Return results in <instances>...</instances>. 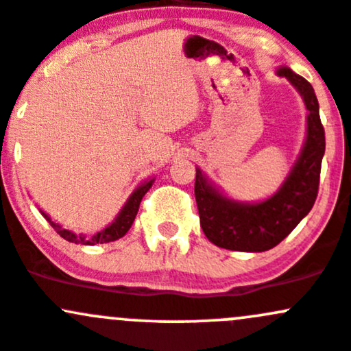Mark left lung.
Here are the masks:
<instances>
[{"label":"left lung","mask_w":351,"mask_h":351,"mask_svg":"<svg viewBox=\"0 0 351 351\" xmlns=\"http://www.w3.org/2000/svg\"><path fill=\"white\" fill-rule=\"evenodd\" d=\"M300 92L306 116V138L296 163L276 193L261 202H239L225 195L197 168L195 198L204 234L210 242L239 252H264L284 241L313 208L318 195L324 154V129L315 88L289 67H278Z\"/></svg>","instance_id":"left-lung-1"}]
</instances>
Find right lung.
<instances>
[{
    "mask_svg": "<svg viewBox=\"0 0 351 351\" xmlns=\"http://www.w3.org/2000/svg\"><path fill=\"white\" fill-rule=\"evenodd\" d=\"M153 183H154V178H151V180H146L145 183H141V185L136 188V190L131 193V197L128 198V202L124 204L123 208H121V212L117 213L114 222L109 223L106 228H102V230L97 232V234L92 235V237H87V235L84 234H79V235L73 234L72 230H67V228L62 227L60 223H55L45 212H42V210H40V212H42V215L45 217L47 220H49V223L55 228V232H57L60 237H64L65 241L73 242V243H82V245H95V243L114 242L128 234V230L131 228L132 222H134L136 215H138L139 204H141L143 197L147 193V190L153 186Z\"/></svg>",
    "mask_w": 351,
    "mask_h": 351,
    "instance_id": "1",
    "label": "right lung"
}]
</instances>
